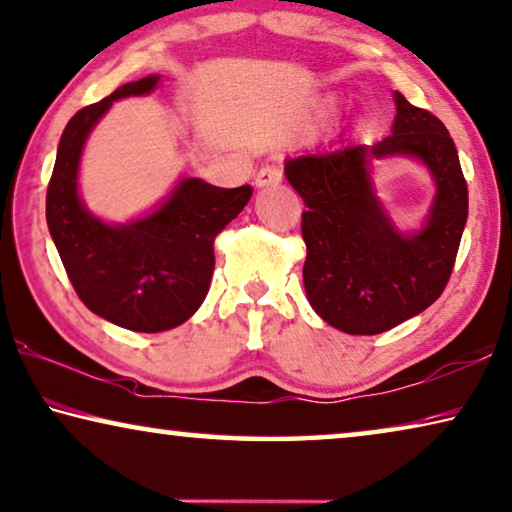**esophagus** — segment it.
Segmentation results:
<instances>
[{"mask_svg": "<svg viewBox=\"0 0 512 512\" xmlns=\"http://www.w3.org/2000/svg\"><path fill=\"white\" fill-rule=\"evenodd\" d=\"M278 182H282V168L278 164L262 166L259 168V173L255 175L257 186H269V184H278Z\"/></svg>", "mask_w": 512, "mask_h": 512, "instance_id": "obj_1", "label": "esophagus"}]
</instances>
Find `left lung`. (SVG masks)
Wrapping results in <instances>:
<instances>
[{"mask_svg": "<svg viewBox=\"0 0 512 512\" xmlns=\"http://www.w3.org/2000/svg\"><path fill=\"white\" fill-rule=\"evenodd\" d=\"M396 120L383 141L344 143L285 161L305 202L303 282L314 312L348 335H380L433 305L451 278L467 223V182L444 123L396 91ZM410 153L438 182L425 230L405 238L372 193L370 166Z\"/></svg>", "mask_w": 512, "mask_h": 512, "instance_id": "1", "label": "left lung"}]
</instances>
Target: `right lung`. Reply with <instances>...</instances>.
Wrapping results in <instances>:
<instances>
[{"instance_id":"1","label":"right lung","mask_w":512,"mask_h":512,"mask_svg":"<svg viewBox=\"0 0 512 512\" xmlns=\"http://www.w3.org/2000/svg\"><path fill=\"white\" fill-rule=\"evenodd\" d=\"M157 81H129L79 109L63 129L47 184V227L81 303L134 332H164L193 316L212 282L216 234L253 196L250 184L221 189L189 177L141 221L107 225L86 212L77 170L88 132L113 100L150 93Z\"/></svg>"}]
</instances>
